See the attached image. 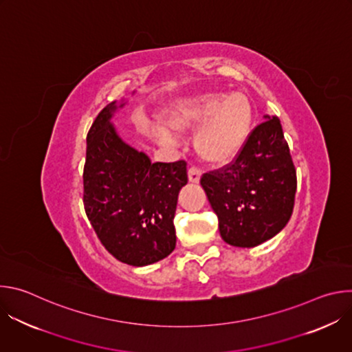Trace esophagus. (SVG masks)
Listing matches in <instances>:
<instances>
[{"instance_id":"esophagus-1","label":"esophagus","mask_w":352,"mask_h":352,"mask_svg":"<svg viewBox=\"0 0 352 352\" xmlns=\"http://www.w3.org/2000/svg\"><path fill=\"white\" fill-rule=\"evenodd\" d=\"M188 177H189L190 182L197 184L200 181V177H202V171H200L197 167H190L188 170Z\"/></svg>"}]
</instances>
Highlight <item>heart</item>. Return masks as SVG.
<instances>
[{"mask_svg":"<svg viewBox=\"0 0 352 352\" xmlns=\"http://www.w3.org/2000/svg\"><path fill=\"white\" fill-rule=\"evenodd\" d=\"M164 122L174 133L199 131L195 148L199 157L210 164L231 162L248 140L252 125V106L243 93H208L177 102L164 116ZM155 125L153 136L162 143H171L174 135Z\"/></svg>","mask_w":352,"mask_h":352,"instance_id":"1","label":"heart"}]
</instances>
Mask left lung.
Listing matches in <instances>:
<instances>
[{"label":"left lung","mask_w":352,"mask_h":352,"mask_svg":"<svg viewBox=\"0 0 352 352\" xmlns=\"http://www.w3.org/2000/svg\"><path fill=\"white\" fill-rule=\"evenodd\" d=\"M265 118L230 164L200 178L220 235L232 246L254 248L273 238L292 214L295 166L280 120Z\"/></svg>","instance_id":"8db88e82"}]
</instances>
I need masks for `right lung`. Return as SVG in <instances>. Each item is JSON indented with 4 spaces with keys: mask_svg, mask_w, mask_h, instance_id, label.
Here are the masks:
<instances>
[{
    "mask_svg": "<svg viewBox=\"0 0 352 352\" xmlns=\"http://www.w3.org/2000/svg\"><path fill=\"white\" fill-rule=\"evenodd\" d=\"M116 102L87 132L83 167L86 216L103 246L122 263L146 266L175 248L178 193L188 182L186 162L152 163L122 142L110 118Z\"/></svg>",
    "mask_w": 352,
    "mask_h": 352,
    "instance_id": "obj_1",
    "label": "right lung"
}]
</instances>
